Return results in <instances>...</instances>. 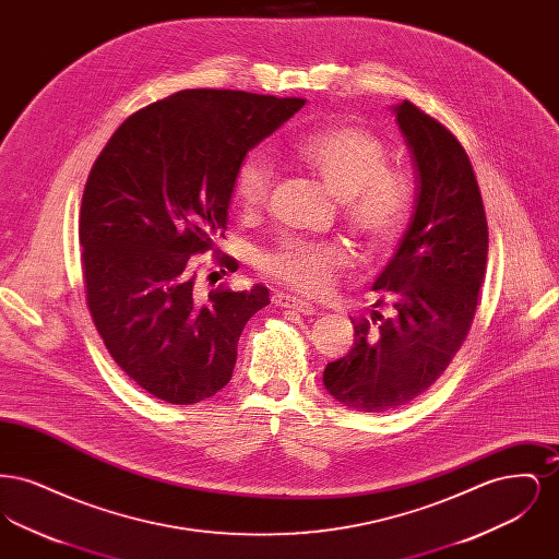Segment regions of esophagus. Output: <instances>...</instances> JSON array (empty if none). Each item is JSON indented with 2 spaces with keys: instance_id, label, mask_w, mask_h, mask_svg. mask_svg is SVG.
Returning <instances> with one entry per match:
<instances>
[{
  "instance_id": "esophagus-1",
  "label": "esophagus",
  "mask_w": 559,
  "mask_h": 559,
  "mask_svg": "<svg viewBox=\"0 0 559 559\" xmlns=\"http://www.w3.org/2000/svg\"><path fill=\"white\" fill-rule=\"evenodd\" d=\"M272 301H274L276 306H281V308H289V310L301 312V314H306V317H310V314L317 312V308H314L310 301L299 299V297L289 295V293H276V295L272 297Z\"/></svg>"
}]
</instances>
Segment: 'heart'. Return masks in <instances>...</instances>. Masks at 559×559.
<instances>
[{
    "instance_id": "b5f03b06",
    "label": "heart",
    "mask_w": 559,
    "mask_h": 559,
    "mask_svg": "<svg viewBox=\"0 0 559 559\" xmlns=\"http://www.w3.org/2000/svg\"><path fill=\"white\" fill-rule=\"evenodd\" d=\"M293 159L317 174L337 199L347 226L372 253L390 251L406 230L415 187L411 176L388 165L385 142L356 123H333L301 133L292 144ZM274 187V169L262 155L240 159L233 176V197L242 212L260 210ZM352 255L335 240L283 237L258 260L260 270L293 289L324 293Z\"/></svg>"
}]
</instances>
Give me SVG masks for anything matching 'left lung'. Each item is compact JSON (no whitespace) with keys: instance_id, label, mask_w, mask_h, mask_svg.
I'll list each match as a JSON object with an SVG mask.
<instances>
[{"instance_id":"obj_1","label":"left lung","mask_w":559,"mask_h":559,"mask_svg":"<svg viewBox=\"0 0 559 559\" xmlns=\"http://www.w3.org/2000/svg\"><path fill=\"white\" fill-rule=\"evenodd\" d=\"M417 174L411 224L372 292L390 317L354 320V347L326 365V392L360 413L394 411L447 371L476 317L488 224L474 167L440 121L394 107Z\"/></svg>"}]
</instances>
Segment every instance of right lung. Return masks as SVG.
<instances>
[{
	"label": "right lung",
	"mask_w": 559,
	"mask_h": 559,
	"mask_svg": "<svg viewBox=\"0 0 559 559\" xmlns=\"http://www.w3.org/2000/svg\"><path fill=\"white\" fill-rule=\"evenodd\" d=\"M304 98L182 90L135 110L92 165L81 199L85 301L108 354L155 399L194 404L233 377L264 285L199 289L192 255H217L240 159Z\"/></svg>",
	"instance_id": "obj_1"
}]
</instances>
